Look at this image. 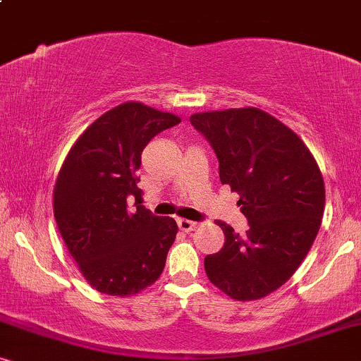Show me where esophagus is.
<instances>
[{"instance_id": "1", "label": "esophagus", "mask_w": 361, "mask_h": 361, "mask_svg": "<svg viewBox=\"0 0 361 361\" xmlns=\"http://www.w3.org/2000/svg\"><path fill=\"white\" fill-rule=\"evenodd\" d=\"M177 225H179V228L182 231H194L197 228L195 221H190V220H185V219L177 220Z\"/></svg>"}]
</instances>
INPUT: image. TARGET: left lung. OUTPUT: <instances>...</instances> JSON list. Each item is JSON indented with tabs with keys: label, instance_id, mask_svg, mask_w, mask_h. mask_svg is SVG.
Listing matches in <instances>:
<instances>
[{
	"label": "left lung",
	"instance_id": "left-lung-1",
	"mask_svg": "<svg viewBox=\"0 0 361 361\" xmlns=\"http://www.w3.org/2000/svg\"><path fill=\"white\" fill-rule=\"evenodd\" d=\"M192 126L210 142L221 184L238 192L250 228L225 235L207 255L205 273L236 300L261 299L295 273L319 233L325 189L307 146L293 130L258 108L195 113Z\"/></svg>",
	"mask_w": 361,
	"mask_h": 361
}]
</instances>
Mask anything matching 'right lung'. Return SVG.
I'll return each instance as SVG.
<instances>
[{
  "mask_svg": "<svg viewBox=\"0 0 361 361\" xmlns=\"http://www.w3.org/2000/svg\"><path fill=\"white\" fill-rule=\"evenodd\" d=\"M180 118L128 102L83 131L54 187V216L83 278L98 293L131 295L164 269L177 224L142 207L137 169L157 133ZM135 199L131 212L127 202Z\"/></svg>",
  "mask_w": 361,
  "mask_h": 361,
  "instance_id": "1",
  "label": "right lung"
}]
</instances>
